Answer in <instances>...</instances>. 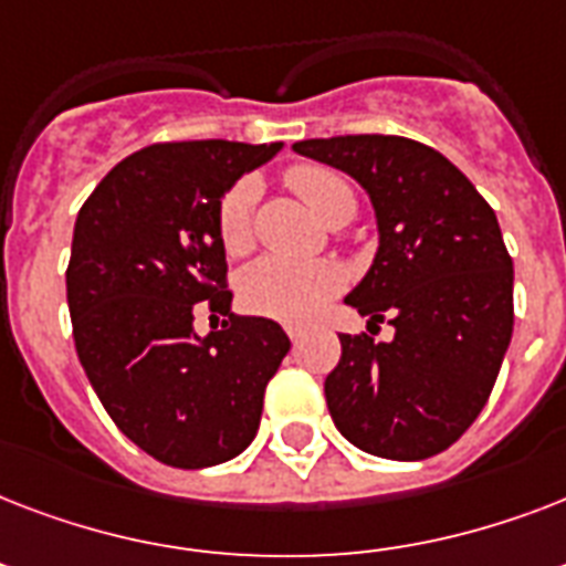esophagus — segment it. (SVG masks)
Wrapping results in <instances>:
<instances>
[{"label":"esophagus","mask_w":566,"mask_h":566,"mask_svg":"<svg viewBox=\"0 0 566 566\" xmlns=\"http://www.w3.org/2000/svg\"><path fill=\"white\" fill-rule=\"evenodd\" d=\"M287 337H291L293 344H300V340H302V328H296V326H287Z\"/></svg>","instance_id":"obj_1"}]
</instances>
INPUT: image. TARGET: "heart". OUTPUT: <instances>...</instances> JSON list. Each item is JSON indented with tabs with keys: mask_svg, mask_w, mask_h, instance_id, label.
Returning a JSON list of instances; mask_svg holds the SVG:
<instances>
[{
	"mask_svg": "<svg viewBox=\"0 0 566 566\" xmlns=\"http://www.w3.org/2000/svg\"><path fill=\"white\" fill-rule=\"evenodd\" d=\"M300 199L323 220L337 213H355V193L344 176L328 167L302 164L287 172ZM258 202V181L240 179L231 185L217 208V238L229 255H240L252 247V213ZM346 275L335 261H287V258H258L238 275L240 305L258 317L302 326L326 308V302L340 293Z\"/></svg>",
	"mask_w": 566,
	"mask_h": 566,
	"instance_id": "obj_1",
	"label": "heart"
}]
</instances>
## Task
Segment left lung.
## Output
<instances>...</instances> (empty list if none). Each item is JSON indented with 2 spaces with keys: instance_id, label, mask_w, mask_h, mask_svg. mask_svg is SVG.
I'll return each mask as SVG.
<instances>
[{
  "instance_id": "left-lung-1",
  "label": "left lung",
  "mask_w": 566,
  "mask_h": 566,
  "mask_svg": "<svg viewBox=\"0 0 566 566\" xmlns=\"http://www.w3.org/2000/svg\"><path fill=\"white\" fill-rule=\"evenodd\" d=\"M293 153L370 196L378 249L344 302L367 328L394 326L390 340L340 335L328 413L370 455H438L484 408L514 332V264L496 213L455 164L408 137H317Z\"/></svg>"
}]
</instances>
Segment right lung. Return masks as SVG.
<instances>
[{
  "mask_svg": "<svg viewBox=\"0 0 566 566\" xmlns=\"http://www.w3.org/2000/svg\"><path fill=\"white\" fill-rule=\"evenodd\" d=\"M282 144L185 140L119 161L75 217L66 302L75 353L117 429L146 455L202 470L258 434L266 381L291 349L279 323L231 314L217 208ZM229 313L195 335L192 305Z\"/></svg>",
  "mask_w": 566,
  "mask_h": 566,
  "instance_id": "obj_1",
  "label": "right lung"
}]
</instances>
